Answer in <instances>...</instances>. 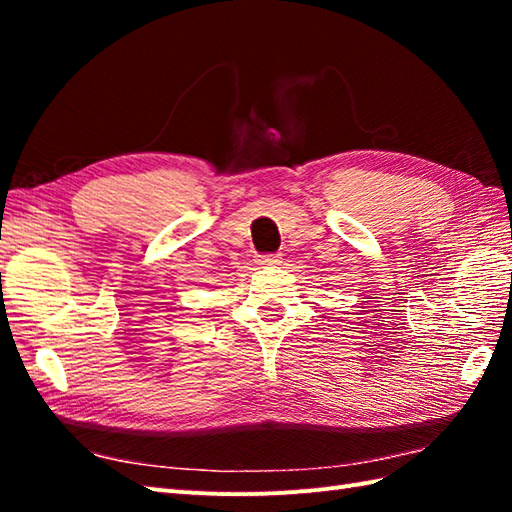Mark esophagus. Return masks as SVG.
<instances>
[{
	"mask_svg": "<svg viewBox=\"0 0 512 512\" xmlns=\"http://www.w3.org/2000/svg\"><path fill=\"white\" fill-rule=\"evenodd\" d=\"M257 264H262V266H277V264H281V255H279V253H268V255H259V259H257Z\"/></svg>",
	"mask_w": 512,
	"mask_h": 512,
	"instance_id": "esophagus-1",
	"label": "esophagus"
}]
</instances>
